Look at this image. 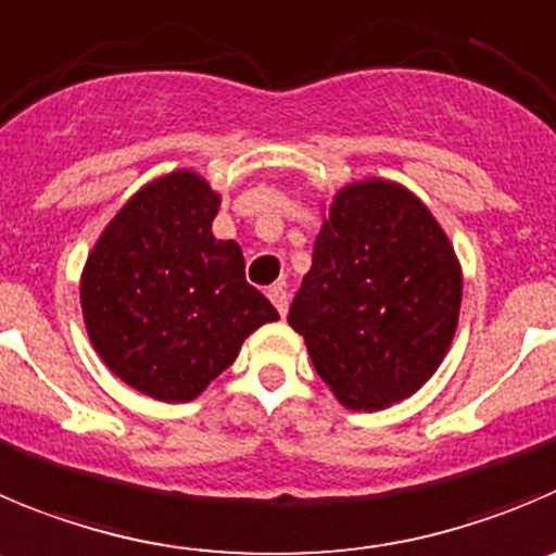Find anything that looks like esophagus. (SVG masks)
Wrapping results in <instances>:
<instances>
[{
    "label": "esophagus",
    "instance_id": "esophagus-1",
    "mask_svg": "<svg viewBox=\"0 0 556 556\" xmlns=\"http://www.w3.org/2000/svg\"><path fill=\"white\" fill-rule=\"evenodd\" d=\"M268 299H271L277 313L285 318V315H288V290H285L282 285H271V288H268Z\"/></svg>",
    "mask_w": 556,
    "mask_h": 556
}]
</instances>
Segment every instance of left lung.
Returning <instances> with one entry per match:
<instances>
[{
    "label": "left lung",
    "instance_id": "8db88e82",
    "mask_svg": "<svg viewBox=\"0 0 556 556\" xmlns=\"http://www.w3.org/2000/svg\"><path fill=\"white\" fill-rule=\"evenodd\" d=\"M464 271L444 227L403 184L337 189L288 324L331 395L354 412L406 401L458 329Z\"/></svg>",
    "mask_w": 556,
    "mask_h": 556
}]
</instances>
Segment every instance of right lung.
<instances>
[{"label":"right lung","instance_id":"obj_1","mask_svg":"<svg viewBox=\"0 0 556 556\" xmlns=\"http://www.w3.org/2000/svg\"><path fill=\"white\" fill-rule=\"evenodd\" d=\"M222 194L194 169L153 178L112 216L81 268L87 337L103 365L153 401L189 403L279 320L214 236Z\"/></svg>","mask_w":556,"mask_h":556}]
</instances>
